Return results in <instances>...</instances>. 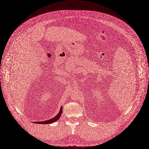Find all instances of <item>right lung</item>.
<instances>
[{"mask_svg": "<svg viewBox=\"0 0 149 149\" xmlns=\"http://www.w3.org/2000/svg\"><path fill=\"white\" fill-rule=\"evenodd\" d=\"M62 113V107H61L60 111L59 112V113H58L57 115H56L54 118L49 120H47V121H42V122H36V123L37 124H51L53 123L56 121H57L58 120L59 118L61 115Z\"/></svg>", "mask_w": 149, "mask_h": 149, "instance_id": "right-lung-1", "label": "right lung"}]
</instances>
